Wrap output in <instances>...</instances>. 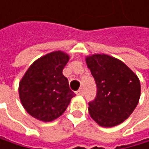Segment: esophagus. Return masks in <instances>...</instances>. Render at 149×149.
<instances>
[{"mask_svg":"<svg viewBox=\"0 0 149 149\" xmlns=\"http://www.w3.org/2000/svg\"><path fill=\"white\" fill-rule=\"evenodd\" d=\"M77 95H84V89L80 88L77 91Z\"/></svg>","mask_w":149,"mask_h":149,"instance_id":"34e87169","label":"esophagus"}]
</instances>
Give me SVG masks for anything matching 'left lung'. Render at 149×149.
<instances>
[{
	"instance_id": "left-lung-1",
	"label": "left lung",
	"mask_w": 149,
	"mask_h": 149,
	"mask_svg": "<svg viewBox=\"0 0 149 149\" xmlns=\"http://www.w3.org/2000/svg\"><path fill=\"white\" fill-rule=\"evenodd\" d=\"M86 62L96 84V96L88 103L91 118L102 127H113L132 113L140 96V82L125 63L107 54H93Z\"/></svg>"
}]
</instances>
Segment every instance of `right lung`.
<instances>
[{
    "label": "right lung",
    "instance_id": "obj_1",
    "mask_svg": "<svg viewBox=\"0 0 149 149\" xmlns=\"http://www.w3.org/2000/svg\"><path fill=\"white\" fill-rule=\"evenodd\" d=\"M70 56L61 51L37 59L21 79L19 94L25 110L42 122L60 117L75 96L62 70Z\"/></svg>",
    "mask_w": 149,
    "mask_h": 149
}]
</instances>
